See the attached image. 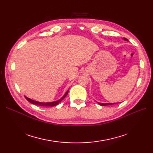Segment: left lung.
<instances>
[{"instance_id": "left-lung-1", "label": "left lung", "mask_w": 153, "mask_h": 153, "mask_svg": "<svg viewBox=\"0 0 153 153\" xmlns=\"http://www.w3.org/2000/svg\"><path fill=\"white\" fill-rule=\"evenodd\" d=\"M124 41H128L127 39L124 38ZM98 103L101 105V106H106V105H114L115 104V103H99L98 102Z\"/></svg>"}]
</instances>
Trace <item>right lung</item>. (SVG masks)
I'll use <instances>...</instances> for the list:
<instances>
[{
  "mask_svg": "<svg viewBox=\"0 0 153 153\" xmlns=\"http://www.w3.org/2000/svg\"><path fill=\"white\" fill-rule=\"evenodd\" d=\"M68 92H69V90H68L66 91V93L64 94V96L60 100L55 101H52V102H39V101H35V100H33L30 98H27V97L25 96H25V99L28 101H29V102L32 104H34V105H38V106H56L57 105H58L64 98H65V97L67 96Z\"/></svg>",
  "mask_w": 153,
  "mask_h": 153,
  "instance_id": "right-lung-1",
  "label": "right lung"
}]
</instances>
